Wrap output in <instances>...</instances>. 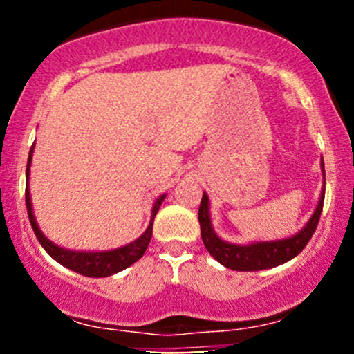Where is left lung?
Here are the masks:
<instances>
[{
	"label": "left lung",
	"instance_id": "left-lung-1",
	"mask_svg": "<svg viewBox=\"0 0 354 354\" xmlns=\"http://www.w3.org/2000/svg\"><path fill=\"white\" fill-rule=\"evenodd\" d=\"M320 167H322L324 185L320 192L319 203L313 210L312 217L306 221L305 226L295 233L292 236L281 238V240L269 241H252L246 245L230 243L223 240L219 234L214 231L212 221H210V202L209 195L203 192L202 202L198 207V223L202 241L205 245L207 252L221 263L231 270H243V272H252V270L272 269V267L286 263L295 259L306 243L310 241L312 234L315 233L317 224H319L320 214H322L324 197H326V169H324V159H320Z\"/></svg>",
	"mask_w": 354,
	"mask_h": 354
}]
</instances>
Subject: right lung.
I'll list each match as a JSON object with an SVG mask.
<instances>
[{
  "label": "right lung",
  "instance_id": "right-lung-1",
  "mask_svg": "<svg viewBox=\"0 0 354 354\" xmlns=\"http://www.w3.org/2000/svg\"><path fill=\"white\" fill-rule=\"evenodd\" d=\"M34 147H35V142L30 147V152H28L25 203H27V214H28V221H30L32 230H34L35 236H37L39 243L42 245V248L48 252V255L51 257V259H55L58 263H62L63 267H66V269L87 277H109L113 276V274H118L123 269H127V267H130L131 263L137 262L138 259H142V255H144L145 250H147L149 243H151L154 217L156 214L159 212V207L162 205L164 198H166V194H162L160 197L156 198L154 205H152V214H151V221H149L147 230H145L135 241H130V243L120 246V248L104 250V252H80V250L63 248V246L53 243V241L42 233L37 221H35L34 209H32L28 178H30V164H32V156H34Z\"/></svg>",
  "mask_w": 354,
  "mask_h": 354
}]
</instances>
